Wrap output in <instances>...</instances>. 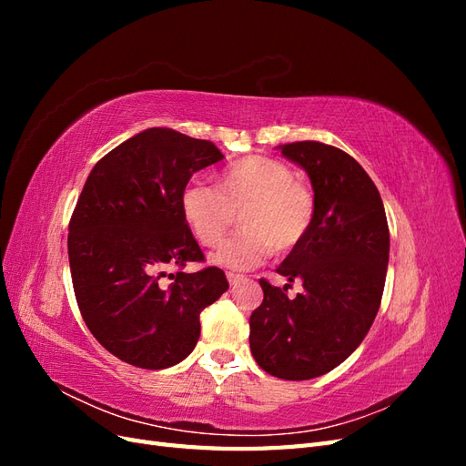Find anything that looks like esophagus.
Returning <instances> with one entry per match:
<instances>
[{"label":"esophagus","instance_id":"esophagus-1","mask_svg":"<svg viewBox=\"0 0 466 466\" xmlns=\"http://www.w3.org/2000/svg\"><path fill=\"white\" fill-rule=\"evenodd\" d=\"M228 279H229L231 286H237L238 281H243V276L241 274H235V272H228Z\"/></svg>","mask_w":466,"mask_h":466}]
</instances>
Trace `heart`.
Returning a JSON list of instances; mask_svg holds the SVG:
<instances>
[{
	"label": "heart",
	"instance_id": "obj_1",
	"mask_svg": "<svg viewBox=\"0 0 466 466\" xmlns=\"http://www.w3.org/2000/svg\"><path fill=\"white\" fill-rule=\"evenodd\" d=\"M180 208L196 241L206 247L221 241L238 211L243 231L223 241L211 262L248 270L264 262L272 250L286 255L301 245L313 225L315 196L284 161L248 155L225 168L218 178V190L204 182L187 185Z\"/></svg>",
	"mask_w": 466,
	"mask_h": 466
}]
</instances>
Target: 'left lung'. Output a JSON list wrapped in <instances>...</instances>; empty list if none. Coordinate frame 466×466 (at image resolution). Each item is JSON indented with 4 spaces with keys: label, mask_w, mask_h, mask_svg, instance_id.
I'll use <instances>...</instances> for the list:
<instances>
[{
    "label": "left lung",
    "mask_w": 466,
    "mask_h": 466,
    "mask_svg": "<svg viewBox=\"0 0 466 466\" xmlns=\"http://www.w3.org/2000/svg\"><path fill=\"white\" fill-rule=\"evenodd\" d=\"M305 168L315 192L307 237L278 266L304 291L287 298L289 284L260 279L264 299L250 315V351L279 379L305 380L332 371L370 332L383 298L389 225L370 175L346 151L320 142L279 146Z\"/></svg>",
    "instance_id": "obj_1"
}]
</instances>
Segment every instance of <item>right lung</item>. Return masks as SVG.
I'll return each instance as SVG.
<instances>
[{"mask_svg":"<svg viewBox=\"0 0 466 466\" xmlns=\"http://www.w3.org/2000/svg\"><path fill=\"white\" fill-rule=\"evenodd\" d=\"M221 159L208 139L149 128L108 151L81 190L67 235L79 311L98 344L136 368L185 360L200 338V313L229 288L216 266L182 272L204 262L182 190Z\"/></svg>","mask_w":466,"mask_h":466,"instance_id":"add662e5","label":"right lung"}]
</instances>
